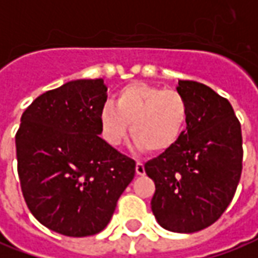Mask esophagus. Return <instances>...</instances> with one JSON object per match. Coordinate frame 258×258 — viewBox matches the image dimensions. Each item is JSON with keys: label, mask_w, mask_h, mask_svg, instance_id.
<instances>
[{"label": "esophagus", "mask_w": 258, "mask_h": 258, "mask_svg": "<svg viewBox=\"0 0 258 258\" xmlns=\"http://www.w3.org/2000/svg\"><path fill=\"white\" fill-rule=\"evenodd\" d=\"M135 172H137V174H140V176L145 174V166H144V163L137 162V165H135Z\"/></svg>", "instance_id": "1"}]
</instances>
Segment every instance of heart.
<instances>
[{"label":"heart","instance_id":"b5f03b06","mask_svg":"<svg viewBox=\"0 0 258 258\" xmlns=\"http://www.w3.org/2000/svg\"><path fill=\"white\" fill-rule=\"evenodd\" d=\"M114 105L104 103L99 111L100 133L110 147L125 140L130 124L135 149L163 152L179 141L188 120V106L179 92L142 82L121 88Z\"/></svg>","mask_w":258,"mask_h":258}]
</instances>
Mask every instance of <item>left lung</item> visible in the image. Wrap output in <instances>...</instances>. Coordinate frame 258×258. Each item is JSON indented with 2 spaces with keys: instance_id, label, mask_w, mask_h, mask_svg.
<instances>
[{
  "instance_id": "left-lung-1",
  "label": "left lung",
  "mask_w": 258,
  "mask_h": 258,
  "mask_svg": "<svg viewBox=\"0 0 258 258\" xmlns=\"http://www.w3.org/2000/svg\"><path fill=\"white\" fill-rule=\"evenodd\" d=\"M188 106L184 133L148 160L155 181L151 208L162 228L177 233L205 229L228 208L242 174V130L232 104L210 86L179 81Z\"/></svg>"
}]
</instances>
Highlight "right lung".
Instances as JSON below:
<instances>
[{
  "mask_svg": "<svg viewBox=\"0 0 258 258\" xmlns=\"http://www.w3.org/2000/svg\"><path fill=\"white\" fill-rule=\"evenodd\" d=\"M103 79H75L35 99L15 137L18 174L33 217L71 237L96 235L110 222L135 162L99 135Z\"/></svg>",
  "mask_w": 258,
  "mask_h": 258,
  "instance_id": "1",
  "label": "right lung"
}]
</instances>
